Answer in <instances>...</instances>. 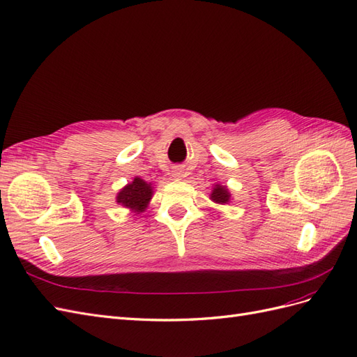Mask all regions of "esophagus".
I'll return each instance as SVG.
<instances>
[{
  "label": "esophagus",
  "instance_id": "1",
  "mask_svg": "<svg viewBox=\"0 0 357 357\" xmlns=\"http://www.w3.org/2000/svg\"><path fill=\"white\" fill-rule=\"evenodd\" d=\"M172 175H173V178H182V170L181 169H175V170H173Z\"/></svg>",
  "mask_w": 357,
  "mask_h": 357
}]
</instances>
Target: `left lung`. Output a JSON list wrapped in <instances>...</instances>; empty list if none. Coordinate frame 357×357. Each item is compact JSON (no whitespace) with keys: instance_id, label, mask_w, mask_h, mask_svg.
I'll list each match as a JSON object with an SVG mask.
<instances>
[{"instance_id":"1","label":"left lung","mask_w":357,"mask_h":357,"mask_svg":"<svg viewBox=\"0 0 357 357\" xmlns=\"http://www.w3.org/2000/svg\"><path fill=\"white\" fill-rule=\"evenodd\" d=\"M230 196L231 195L229 192L227 187L215 184V187H213V190L211 192V200L215 203H220V205H224V203L230 202Z\"/></svg>"}]
</instances>
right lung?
Masks as SVG:
<instances>
[{"label":"right lung","instance_id":"right-lung-1","mask_svg":"<svg viewBox=\"0 0 357 357\" xmlns=\"http://www.w3.org/2000/svg\"><path fill=\"white\" fill-rule=\"evenodd\" d=\"M152 192H154L152 191V184H148V182L140 178H135L133 182H130V184H127L118 192L116 202L119 205L130 208L136 213H140L148 208Z\"/></svg>","mask_w":357,"mask_h":357}]
</instances>
